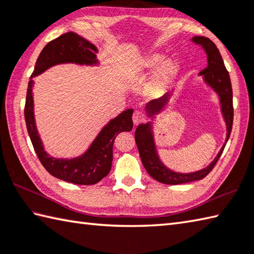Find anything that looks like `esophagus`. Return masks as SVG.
Here are the masks:
<instances>
[{
	"mask_svg": "<svg viewBox=\"0 0 254 254\" xmlns=\"http://www.w3.org/2000/svg\"><path fill=\"white\" fill-rule=\"evenodd\" d=\"M145 119L143 117V115L140 112H135L132 115V122H133V125H139V124Z\"/></svg>",
	"mask_w": 254,
	"mask_h": 254,
	"instance_id": "obj_1",
	"label": "esophagus"
}]
</instances>
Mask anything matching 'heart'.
<instances>
[{"instance_id": "heart-1", "label": "heart", "mask_w": 254, "mask_h": 254, "mask_svg": "<svg viewBox=\"0 0 254 254\" xmlns=\"http://www.w3.org/2000/svg\"><path fill=\"white\" fill-rule=\"evenodd\" d=\"M156 67L158 68L149 84H148V90L152 94H157L168 87L179 73L180 63L175 57H169V59L165 60V54H162V53H150V54L140 57L139 60L131 64L127 73L135 76L142 73V71L151 70Z\"/></svg>"}]
</instances>
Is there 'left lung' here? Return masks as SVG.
Listing matches in <instances>:
<instances>
[{"label":"left lung","instance_id":"left-lung-1","mask_svg":"<svg viewBox=\"0 0 254 254\" xmlns=\"http://www.w3.org/2000/svg\"><path fill=\"white\" fill-rule=\"evenodd\" d=\"M191 41L194 44L201 46L205 52V54H207L208 66L200 71L199 75L202 76L203 82L218 95L221 113L227 127V137L226 142L221 147V149L218 152L216 158L205 168L194 172H189V174H183V172H177L169 169L160 160L159 155L157 152L154 130H152L154 129L152 122L147 124H140L135 131V140L141 158L142 165L152 178L166 185H179L203 179L213 169V167L216 166L220 156H221L224 147H226V143L229 140V137H230L233 124L232 86L230 76H229L226 66H224L221 54H220L216 44L207 37L194 36L191 38ZM171 95L172 92L167 93L162 97L154 99L148 103L145 107L148 117H150L154 121L156 118V115H159L166 108L167 105H168Z\"/></svg>","mask_w":254,"mask_h":254}]
</instances>
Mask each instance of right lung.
Returning <instances> with one entry per match:
<instances>
[{
  "instance_id": "right-lung-1",
  "label": "right lung",
  "mask_w": 254,
  "mask_h": 254,
  "mask_svg": "<svg viewBox=\"0 0 254 254\" xmlns=\"http://www.w3.org/2000/svg\"><path fill=\"white\" fill-rule=\"evenodd\" d=\"M97 53V47L84 37L73 32L65 33L51 41L42 50L27 86L24 116L28 136L31 138L38 159L52 176L75 185H95L109 174L113 162L114 140L119 132L130 131L132 129L133 109H126L117 117L111 119L107 125L102 128L83 155L70 159L55 158L44 150V146L36 128L33 100V78L59 64L73 63L96 66L99 64Z\"/></svg>"
}]
</instances>
